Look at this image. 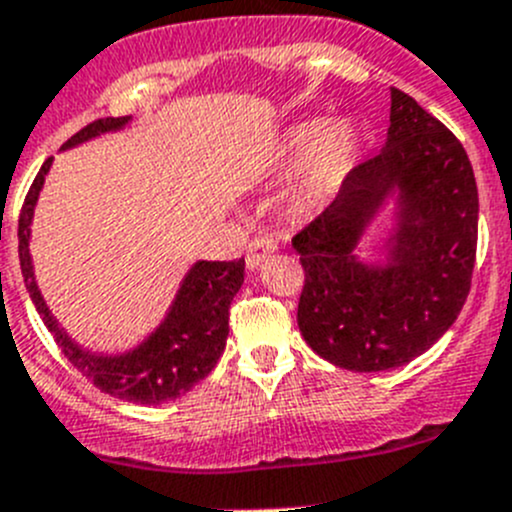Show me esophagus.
<instances>
[{"label":"esophagus","mask_w":512,"mask_h":512,"mask_svg":"<svg viewBox=\"0 0 512 512\" xmlns=\"http://www.w3.org/2000/svg\"><path fill=\"white\" fill-rule=\"evenodd\" d=\"M275 250L277 245L270 237H255V240L250 242V250H247V267H250V270H257V267H260Z\"/></svg>","instance_id":"esophagus-1"}]
</instances>
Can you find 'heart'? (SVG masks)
Returning <instances> with one entry per match:
<instances>
[{
  "instance_id": "obj_1",
  "label": "heart",
  "mask_w": 512,
  "mask_h": 512,
  "mask_svg": "<svg viewBox=\"0 0 512 512\" xmlns=\"http://www.w3.org/2000/svg\"><path fill=\"white\" fill-rule=\"evenodd\" d=\"M357 152H360V132L352 122L330 124L327 119H307L295 124L282 137L277 172L290 175L305 165L295 187L297 210L307 212L327 205L355 167Z\"/></svg>"
}]
</instances>
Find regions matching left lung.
I'll return each mask as SVG.
<instances>
[{
	"instance_id": "1",
	"label": "left lung",
	"mask_w": 512,
	"mask_h": 512,
	"mask_svg": "<svg viewBox=\"0 0 512 512\" xmlns=\"http://www.w3.org/2000/svg\"><path fill=\"white\" fill-rule=\"evenodd\" d=\"M390 196L399 222L382 266L359 242ZM305 270L297 325L307 345L352 372L393 370L458 320L478 247V185L458 137L390 89L388 142L352 167L322 215L292 237Z\"/></svg>"
}]
</instances>
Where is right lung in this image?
<instances>
[{
  "label": "right lung",
  "mask_w": 512,
  "mask_h": 512,
  "mask_svg": "<svg viewBox=\"0 0 512 512\" xmlns=\"http://www.w3.org/2000/svg\"><path fill=\"white\" fill-rule=\"evenodd\" d=\"M127 122L130 117L94 119L72 140L64 142L62 150L82 145L104 132L122 130ZM49 167H52V157L44 162L24 197L17 235L24 285L39 317L54 335V342L94 388L112 398L130 400L137 405H160L190 393L197 382L210 375L225 350L227 335H230V302L245 282V257L232 262H195L182 280L165 320L135 350L119 352V355H99V352L84 350L64 332V327H59L34 282L29 235H32L34 205H37Z\"/></svg>",
  "instance_id": "add662e5"
}]
</instances>
